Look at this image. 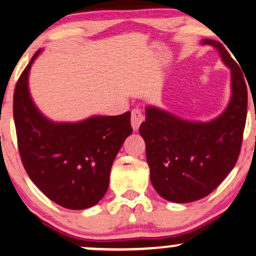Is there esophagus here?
Listing matches in <instances>:
<instances>
[{"instance_id":"obj_1","label":"esophagus","mask_w":256,"mask_h":256,"mask_svg":"<svg viewBox=\"0 0 256 256\" xmlns=\"http://www.w3.org/2000/svg\"><path fill=\"white\" fill-rule=\"evenodd\" d=\"M143 120H144V116L140 112V110H134L131 113V126L134 130H137L140 128V125L142 124Z\"/></svg>"}]
</instances>
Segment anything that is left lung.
<instances>
[{
    "label": "left lung",
    "mask_w": 256,
    "mask_h": 256,
    "mask_svg": "<svg viewBox=\"0 0 256 256\" xmlns=\"http://www.w3.org/2000/svg\"><path fill=\"white\" fill-rule=\"evenodd\" d=\"M218 49L231 70V100L218 118L208 122L183 120L148 106L140 134L146 142L150 180L167 201L186 204L210 195L238 158L246 119L244 76L222 43L204 40Z\"/></svg>",
    "instance_id": "obj_1"
}]
</instances>
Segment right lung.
<instances>
[{"instance_id":"1","label":"right lung","mask_w":256,"mask_h":256,"mask_svg":"<svg viewBox=\"0 0 256 256\" xmlns=\"http://www.w3.org/2000/svg\"><path fill=\"white\" fill-rule=\"evenodd\" d=\"M40 52L32 56L14 90L20 158L28 177L46 198L68 210H85L107 192L114 158L132 132L131 113L95 116L79 122L46 119L28 91V72Z\"/></svg>"}]
</instances>
